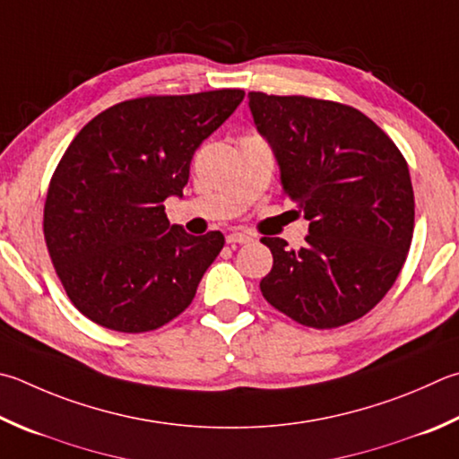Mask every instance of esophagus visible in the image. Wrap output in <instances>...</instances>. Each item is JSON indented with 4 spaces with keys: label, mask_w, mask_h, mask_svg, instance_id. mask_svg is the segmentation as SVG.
Masks as SVG:
<instances>
[{
    "label": "esophagus",
    "mask_w": 459,
    "mask_h": 459,
    "mask_svg": "<svg viewBox=\"0 0 459 459\" xmlns=\"http://www.w3.org/2000/svg\"><path fill=\"white\" fill-rule=\"evenodd\" d=\"M251 240H253V237L248 235V232H240V230L230 232V235L227 237L229 245H247V243H251Z\"/></svg>",
    "instance_id": "esophagus-1"
}]
</instances>
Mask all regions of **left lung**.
Wrapping results in <instances>:
<instances>
[{
    "instance_id": "obj_1",
    "label": "left lung",
    "mask_w": 459,
    "mask_h": 459,
    "mask_svg": "<svg viewBox=\"0 0 459 459\" xmlns=\"http://www.w3.org/2000/svg\"><path fill=\"white\" fill-rule=\"evenodd\" d=\"M255 126L271 144L281 185L309 221L307 245L261 238L273 269L261 293L315 329L359 319L394 287L413 237V186L385 132L351 106L248 91Z\"/></svg>"
}]
</instances>
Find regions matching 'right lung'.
I'll list each match as a JSON object with an SVG mask.
<instances>
[{
	"label": "right lung",
	"mask_w": 459,
	"mask_h": 459,
	"mask_svg": "<svg viewBox=\"0 0 459 459\" xmlns=\"http://www.w3.org/2000/svg\"><path fill=\"white\" fill-rule=\"evenodd\" d=\"M243 98L212 90L126 100L72 140L49 182L44 237L65 293L90 321L144 333L193 303L224 237L188 235L162 203L182 196L196 148Z\"/></svg>",
	"instance_id": "right-lung-1"
}]
</instances>
